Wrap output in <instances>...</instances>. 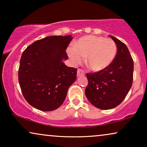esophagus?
Listing matches in <instances>:
<instances>
[{
  "label": "esophagus",
  "instance_id": "esophagus-1",
  "mask_svg": "<svg viewBox=\"0 0 147 147\" xmlns=\"http://www.w3.org/2000/svg\"><path fill=\"white\" fill-rule=\"evenodd\" d=\"M77 75H78V76L85 75V71H84V70L82 69H78V71H77Z\"/></svg>",
  "mask_w": 147,
  "mask_h": 147
}]
</instances>
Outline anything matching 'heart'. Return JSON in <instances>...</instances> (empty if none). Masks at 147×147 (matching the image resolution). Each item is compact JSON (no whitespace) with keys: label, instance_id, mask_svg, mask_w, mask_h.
<instances>
[{"label":"heart","instance_id":"heart-1","mask_svg":"<svg viewBox=\"0 0 147 147\" xmlns=\"http://www.w3.org/2000/svg\"><path fill=\"white\" fill-rule=\"evenodd\" d=\"M67 53L74 63H81L86 57V63L90 69L100 71L108 67L115 59L117 46L109 38L87 35L77 40Z\"/></svg>","mask_w":147,"mask_h":147}]
</instances>
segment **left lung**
Masks as SVG:
<instances>
[{
  "label": "left lung",
  "mask_w": 147,
  "mask_h": 147,
  "mask_svg": "<svg viewBox=\"0 0 147 147\" xmlns=\"http://www.w3.org/2000/svg\"><path fill=\"white\" fill-rule=\"evenodd\" d=\"M117 46L112 63L104 69L86 74L85 94L90 103L102 110L112 109L123 101L133 81L134 62L125 44L110 36Z\"/></svg>",
  "instance_id": "1"
}]
</instances>
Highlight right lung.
Instances as JSON below:
<instances>
[{
    "label": "right lung",
    "instance_id": "right-lung-1",
    "mask_svg": "<svg viewBox=\"0 0 147 147\" xmlns=\"http://www.w3.org/2000/svg\"><path fill=\"white\" fill-rule=\"evenodd\" d=\"M71 40V35L50 36L35 41L22 53L19 85L25 99L33 107L52 111L63 103L77 75L76 68L62 62L68 58L65 50Z\"/></svg>",
    "mask_w": 147,
    "mask_h": 147
}]
</instances>
